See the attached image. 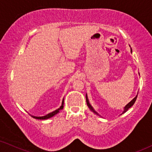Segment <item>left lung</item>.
<instances>
[{
  "label": "left lung",
  "instance_id": "8db88e82",
  "mask_svg": "<svg viewBox=\"0 0 152 152\" xmlns=\"http://www.w3.org/2000/svg\"><path fill=\"white\" fill-rule=\"evenodd\" d=\"M137 96H138V95H136V97H134V99H132V101H131L129 103V104H126V107H124V109L123 113H125V112H126V111H127V110H128L129 109V108H131V107H132V106H133V105H134V104L135 103V102H136V99H137ZM86 104H87V105H88V108H89V109H90L91 110V111H92L93 112V113H95V114H97V115H99V114H98V113H97V112H96V111H95L94 109H93V108L92 107H91V105L90 104H89V102H88V97H87V95H86Z\"/></svg>",
  "mask_w": 152,
  "mask_h": 152
}]
</instances>
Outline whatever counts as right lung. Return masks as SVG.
I'll return each instance as SVG.
<instances>
[{
  "mask_svg": "<svg viewBox=\"0 0 152 152\" xmlns=\"http://www.w3.org/2000/svg\"><path fill=\"white\" fill-rule=\"evenodd\" d=\"M64 98L63 99V100H62V104H61V107H60V108H59V109H57V110H55V111L52 112V113H48L46 115L42 116V117H35V116H32V117L34 118H35V119H37V120L48 119V118L53 117V116L56 115V114L58 113L60 111H61V110L63 109V108H64Z\"/></svg>",
  "mask_w": 152,
  "mask_h": 152,
  "instance_id": "obj_1",
  "label": "right lung"
}]
</instances>
